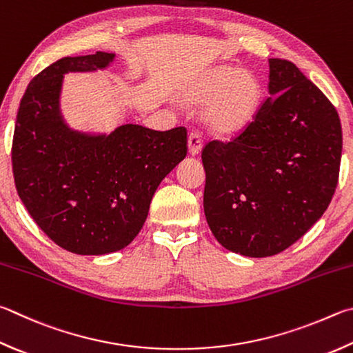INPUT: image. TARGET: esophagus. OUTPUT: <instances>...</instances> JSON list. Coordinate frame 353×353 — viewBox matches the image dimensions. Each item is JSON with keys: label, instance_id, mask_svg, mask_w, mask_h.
<instances>
[{"label": "esophagus", "instance_id": "1", "mask_svg": "<svg viewBox=\"0 0 353 353\" xmlns=\"http://www.w3.org/2000/svg\"><path fill=\"white\" fill-rule=\"evenodd\" d=\"M202 151V140L199 134L191 132L188 136V152L191 156H197Z\"/></svg>", "mask_w": 353, "mask_h": 353}]
</instances>
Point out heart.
Instances as JSON below:
<instances>
[{
	"label": "heart",
	"instance_id": "obj_1",
	"mask_svg": "<svg viewBox=\"0 0 353 353\" xmlns=\"http://www.w3.org/2000/svg\"><path fill=\"white\" fill-rule=\"evenodd\" d=\"M262 88L256 75L233 66H214L191 80L182 101L191 108L203 107L202 119L216 137L239 136L252 125L259 110Z\"/></svg>",
	"mask_w": 353,
	"mask_h": 353
}]
</instances>
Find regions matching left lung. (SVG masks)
<instances>
[{
	"label": "left lung",
	"mask_w": 353,
	"mask_h": 353,
	"mask_svg": "<svg viewBox=\"0 0 353 353\" xmlns=\"http://www.w3.org/2000/svg\"><path fill=\"white\" fill-rule=\"evenodd\" d=\"M268 97L233 142L202 151L203 211L217 242L248 258L284 252L324 214L335 193L341 121L293 65L270 59Z\"/></svg>",
	"instance_id": "left-lung-1"
}]
</instances>
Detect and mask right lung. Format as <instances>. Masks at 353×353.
Instances as JSON below:
<instances>
[{"label":"right lung","mask_w":353,"mask_h":353,"mask_svg":"<svg viewBox=\"0 0 353 353\" xmlns=\"http://www.w3.org/2000/svg\"><path fill=\"white\" fill-rule=\"evenodd\" d=\"M115 54L65 57L29 83L17 114L12 168L18 196L57 245L101 256L130 245L160 182L187 156V130L121 125L72 130L61 114L65 75L110 68Z\"/></svg>","instance_id":"obj_1"}]
</instances>
